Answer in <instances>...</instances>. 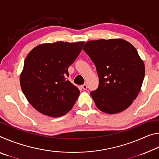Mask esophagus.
I'll return each instance as SVG.
<instances>
[{
    "label": "esophagus",
    "mask_w": 159,
    "mask_h": 159,
    "mask_svg": "<svg viewBox=\"0 0 159 159\" xmlns=\"http://www.w3.org/2000/svg\"><path fill=\"white\" fill-rule=\"evenodd\" d=\"M81 88H83V90H87V88H88V85H86L85 83V84H83V85H81Z\"/></svg>",
    "instance_id": "obj_1"
}]
</instances>
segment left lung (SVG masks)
I'll return each mask as SVG.
<instances>
[{
  "label": "left lung",
  "mask_w": 159,
  "mask_h": 159,
  "mask_svg": "<svg viewBox=\"0 0 159 159\" xmlns=\"http://www.w3.org/2000/svg\"><path fill=\"white\" fill-rule=\"evenodd\" d=\"M83 50L98 74V88L90 93L97 107L110 114L127 109L139 94L145 74L137 50L123 39L90 41Z\"/></svg>",
  "instance_id": "1"
}]
</instances>
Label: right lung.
Returning a JSON list of instances; mask_svg holds the SVG:
<instances>
[{"instance_id":"add662e5","label":"right lung","mask_w":159,"mask_h":159,"mask_svg":"<svg viewBox=\"0 0 159 159\" xmlns=\"http://www.w3.org/2000/svg\"><path fill=\"white\" fill-rule=\"evenodd\" d=\"M84 42L39 45L26 56L20 76L21 90L40 113L52 117L71 110L80 91L67 79Z\"/></svg>"}]
</instances>
